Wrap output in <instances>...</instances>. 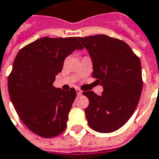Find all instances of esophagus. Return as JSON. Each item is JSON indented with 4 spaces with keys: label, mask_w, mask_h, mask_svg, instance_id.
<instances>
[{
    "label": "esophagus",
    "mask_w": 159,
    "mask_h": 159,
    "mask_svg": "<svg viewBox=\"0 0 159 159\" xmlns=\"http://www.w3.org/2000/svg\"><path fill=\"white\" fill-rule=\"evenodd\" d=\"M76 93H77V95H81L82 94V93H83V92H82V90L79 89H76Z\"/></svg>",
    "instance_id": "1"
}]
</instances>
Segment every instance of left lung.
<instances>
[{"instance_id": "left-lung-1", "label": "left lung", "mask_w": 159, "mask_h": 159, "mask_svg": "<svg viewBox=\"0 0 159 159\" xmlns=\"http://www.w3.org/2000/svg\"><path fill=\"white\" fill-rule=\"evenodd\" d=\"M89 50L93 77L103 88L102 95L83 92L89 99L86 118L93 130L110 133L133 115L142 90L140 59L124 41L104 34L78 38Z\"/></svg>"}]
</instances>
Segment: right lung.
I'll use <instances>...</instances> for the list:
<instances>
[{
  "mask_svg": "<svg viewBox=\"0 0 159 159\" xmlns=\"http://www.w3.org/2000/svg\"><path fill=\"white\" fill-rule=\"evenodd\" d=\"M83 47L78 38H41L19 50L8 77V92L21 120L38 136L51 138L66 127L76 90L53 83L65 59Z\"/></svg>",
  "mask_w": 159,
  "mask_h": 159,
  "instance_id": "add662e5",
  "label": "right lung"
}]
</instances>
